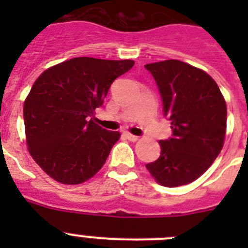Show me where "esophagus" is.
Instances as JSON below:
<instances>
[{"instance_id":"1","label":"esophagus","mask_w":248,"mask_h":248,"mask_svg":"<svg viewBox=\"0 0 248 248\" xmlns=\"http://www.w3.org/2000/svg\"><path fill=\"white\" fill-rule=\"evenodd\" d=\"M124 137L128 140H130V141H137V140H139V137L130 134V133H124Z\"/></svg>"}]
</instances>
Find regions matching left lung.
Masks as SVG:
<instances>
[{"label":"left lung","instance_id":"1","mask_svg":"<svg viewBox=\"0 0 248 248\" xmlns=\"http://www.w3.org/2000/svg\"><path fill=\"white\" fill-rule=\"evenodd\" d=\"M159 88L172 134L159 140L161 153L146 169L160 185L176 187L200 177L218 156L227 109L218 85L203 71L169 59L145 64Z\"/></svg>","mask_w":248,"mask_h":248}]
</instances>
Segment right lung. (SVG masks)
<instances>
[{
  "mask_svg": "<svg viewBox=\"0 0 248 248\" xmlns=\"http://www.w3.org/2000/svg\"><path fill=\"white\" fill-rule=\"evenodd\" d=\"M134 61L78 57L48 68L23 105L30 154L58 183L76 185L97 174L120 138L93 122L111 83Z\"/></svg>",
  "mask_w": 248,
  "mask_h": 248,
  "instance_id": "add662e5",
  "label": "right lung"
}]
</instances>
